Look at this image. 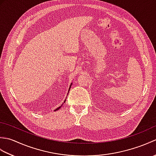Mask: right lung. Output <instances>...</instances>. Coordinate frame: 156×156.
<instances>
[{
    "instance_id": "right-lung-1",
    "label": "right lung",
    "mask_w": 156,
    "mask_h": 156,
    "mask_svg": "<svg viewBox=\"0 0 156 156\" xmlns=\"http://www.w3.org/2000/svg\"><path fill=\"white\" fill-rule=\"evenodd\" d=\"M70 87H71V85H70ZM70 87H69V89H70ZM66 102V100L64 101V102ZM61 107H62V106H60V107H59L58 108H56V109H55V110H54V111H57V110H59V109L61 108Z\"/></svg>"
}]
</instances>
